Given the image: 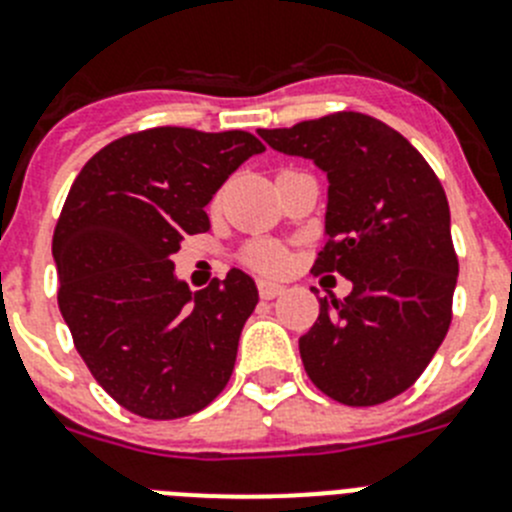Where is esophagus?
<instances>
[{
	"label": "esophagus",
	"instance_id": "1",
	"mask_svg": "<svg viewBox=\"0 0 512 512\" xmlns=\"http://www.w3.org/2000/svg\"><path fill=\"white\" fill-rule=\"evenodd\" d=\"M284 284L279 282H271V279H259V295L264 297V300H274V297L284 295Z\"/></svg>",
	"mask_w": 512,
	"mask_h": 512
}]
</instances>
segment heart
<instances>
[{
    "instance_id": "b5f03b06",
    "label": "heart",
    "mask_w": 512,
    "mask_h": 512,
    "mask_svg": "<svg viewBox=\"0 0 512 512\" xmlns=\"http://www.w3.org/2000/svg\"><path fill=\"white\" fill-rule=\"evenodd\" d=\"M246 261L259 271H282L287 266V253L271 243H251L246 248Z\"/></svg>"
}]
</instances>
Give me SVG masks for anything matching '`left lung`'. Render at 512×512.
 Listing matches in <instances>:
<instances>
[{
  "mask_svg": "<svg viewBox=\"0 0 512 512\" xmlns=\"http://www.w3.org/2000/svg\"><path fill=\"white\" fill-rule=\"evenodd\" d=\"M259 135L325 171L328 243L312 271L354 284L343 300L323 297L300 338L307 377L354 408L392 400L423 374L451 323L459 259L438 176L408 138L361 112Z\"/></svg>",
  "mask_w": 512,
  "mask_h": 512,
  "instance_id": "left-lung-1",
  "label": "left lung"
}]
</instances>
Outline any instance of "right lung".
<instances>
[{
    "mask_svg": "<svg viewBox=\"0 0 512 512\" xmlns=\"http://www.w3.org/2000/svg\"><path fill=\"white\" fill-rule=\"evenodd\" d=\"M261 151L246 130L151 128L112 140L71 184L53 233L58 307L92 377L140 418L200 413L233 374L256 282L230 269L189 292L171 256L210 228L212 194Z\"/></svg>",
    "mask_w": 512,
    "mask_h": 512,
    "instance_id": "add662e5",
    "label": "right lung"
}]
</instances>
